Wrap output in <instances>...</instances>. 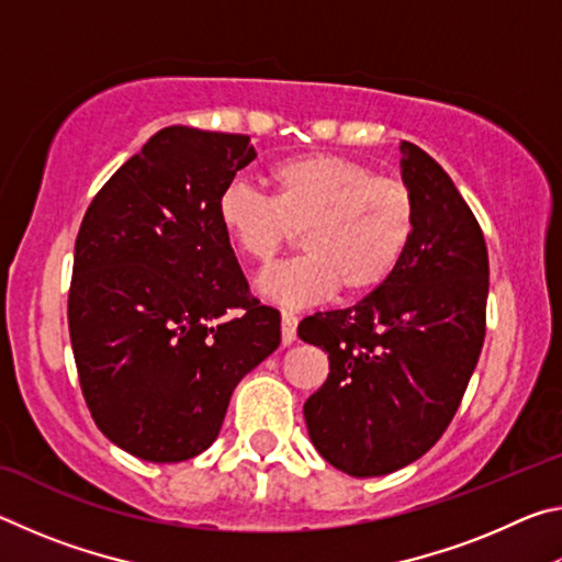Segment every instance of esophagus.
Instances as JSON below:
<instances>
[{
  "mask_svg": "<svg viewBox=\"0 0 562 562\" xmlns=\"http://www.w3.org/2000/svg\"><path fill=\"white\" fill-rule=\"evenodd\" d=\"M297 339V317L292 312H282V345L288 347Z\"/></svg>",
  "mask_w": 562,
  "mask_h": 562,
  "instance_id": "1",
  "label": "esophagus"
}]
</instances>
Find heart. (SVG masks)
<instances>
[{"label": "heart", "mask_w": 562, "mask_h": 562, "mask_svg": "<svg viewBox=\"0 0 562 562\" xmlns=\"http://www.w3.org/2000/svg\"><path fill=\"white\" fill-rule=\"evenodd\" d=\"M265 180L270 198L243 183L217 193L215 217L235 250L270 265L302 233L304 258L260 280L265 297L288 307L339 290L357 300L382 290L402 268L418 227L414 188L364 160L304 154L278 160Z\"/></svg>", "instance_id": "b5f03b06"}]
</instances>
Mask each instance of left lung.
I'll list each match as a JSON object with an SVG mask.
<instances>
[{"label": "left lung", "instance_id": "1", "mask_svg": "<svg viewBox=\"0 0 562 562\" xmlns=\"http://www.w3.org/2000/svg\"><path fill=\"white\" fill-rule=\"evenodd\" d=\"M414 188L412 250L382 290L297 327L329 376L304 422L322 459L357 479L404 469L449 429L486 339L488 250L469 203L436 160L402 144Z\"/></svg>", "mask_w": 562, "mask_h": 562}]
</instances>
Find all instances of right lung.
I'll use <instances>...</instances> for the list:
<instances>
[{
    "instance_id": "obj_1",
    "label": "right lung",
    "mask_w": 562,
    "mask_h": 562,
    "mask_svg": "<svg viewBox=\"0 0 562 562\" xmlns=\"http://www.w3.org/2000/svg\"><path fill=\"white\" fill-rule=\"evenodd\" d=\"M250 136L168 126L93 195L74 247L69 335L93 422L119 449L178 463L221 434L237 382L280 347L215 201Z\"/></svg>"
}]
</instances>
